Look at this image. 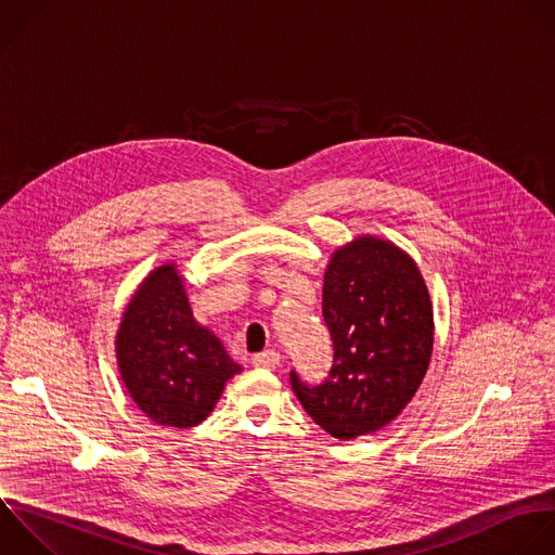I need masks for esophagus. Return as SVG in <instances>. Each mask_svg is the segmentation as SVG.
<instances>
[{
    "instance_id": "1",
    "label": "esophagus",
    "mask_w": 555,
    "mask_h": 555,
    "mask_svg": "<svg viewBox=\"0 0 555 555\" xmlns=\"http://www.w3.org/2000/svg\"><path fill=\"white\" fill-rule=\"evenodd\" d=\"M251 362H254V366H258V369H278L280 362H282V356H280V351H275V349H267V351H262V353H256Z\"/></svg>"
}]
</instances>
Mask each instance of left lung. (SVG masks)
Here are the masks:
<instances>
[{
  "label": "left lung",
  "mask_w": 555,
  "mask_h": 555,
  "mask_svg": "<svg viewBox=\"0 0 555 555\" xmlns=\"http://www.w3.org/2000/svg\"><path fill=\"white\" fill-rule=\"evenodd\" d=\"M332 369L319 384L291 371L304 410L334 438L388 425L414 397L431 358L434 317L416 264L373 236L338 249L323 280Z\"/></svg>",
  "instance_id": "obj_1"
}]
</instances>
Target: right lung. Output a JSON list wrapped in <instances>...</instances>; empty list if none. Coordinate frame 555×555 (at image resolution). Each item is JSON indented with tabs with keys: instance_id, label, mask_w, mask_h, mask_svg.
<instances>
[{
	"instance_id": "right-lung-1",
	"label": "right lung",
	"mask_w": 555,
	"mask_h": 555,
	"mask_svg": "<svg viewBox=\"0 0 555 555\" xmlns=\"http://www.w3.org/2000/svg\"><path fill=\"white\" fill-rule=\"evenodd\" d=\"M117 358L130 397L167 427L202 423L241 371L221 340L195 321L173 264L152 271L137 291L119 327Z\"/></svg>"
}]
</instances>
